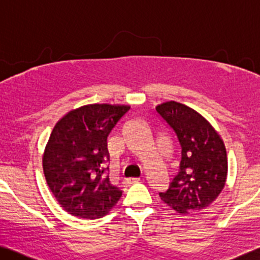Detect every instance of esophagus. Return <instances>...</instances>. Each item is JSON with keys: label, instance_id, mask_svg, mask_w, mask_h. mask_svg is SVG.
Segmentation results:
<instances>
[{"label": "esophagus", "instance_id": "esophagus-1", "mask_svg": "<svg viewBox=\"0 0 260 260\" xmlns=\"http://www.w3.org/2000/svg\"><path fill=\"white\" fill-rule=\"evenodd\" d=\"M139 180H140V178H126L122 180V184H123V186H129V185H132V184L138 183Z\"/></svg>", "mask_w": 260, "mask_h": 260}]
</instances>
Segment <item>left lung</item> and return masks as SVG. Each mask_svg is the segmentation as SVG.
I'll return each mask as SVG.
<instances>
[{
  "mask_svg": "<svg viewBox=\"0 0 260 260\" xmlns=\"http://www.w3.org/2000/svg\"><path fill=\"white\" fill-rule=\"evenodd\" d=\"M156 112L174 131L180 146L179 171L158 194L177 213L201 212L223 189L228 172L224 143L206 119L188 106L167 102Z\"/></svg>",
  "mask_w": 260,
  "mask_h": 260,
  "instance_id": "1",
  "label": "left lung"
}]
</instances>
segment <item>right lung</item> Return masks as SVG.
Listing matches in <instances>:
<instances>
[{"label": "right lung", "instance_id": "add662e5", "mask_svg": "<svg viewBox=\"0 0 260 260\" xmlns=\"http://www.w3.org/2000/svg\"><path fill=\"white\" fill-rule=\"evenodd\" d=\"M131 106L90 104L68 112L53 128L43 168L49 189L66 212L81 219L106 215L121 189L105 176L108 137Z\"/></svg>", "mask_w": 260, "mask_h": 260}]
</instances>
